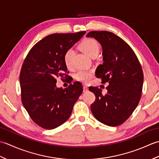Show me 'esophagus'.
I'll return each mask as SVG.
<instances>
[{"label":"esophagus","instance_id":"1","mask_svg":"<svg viewBox=\"0 0 159 159\" xmlns=\"http://www.w3.org/2000/svg\"><path fill=\"white\" fill-rule=\"evenodd\" d=\"M87 91H88V87L86 85H84L83 86V92H87Z\"/></svg>","mask_w":159,"mask_h":159}]
</instances>
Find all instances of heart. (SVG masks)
Instances as JSON below:
<instances>
[{
	"mask_svg": "<svg viewBox=\"0 0 159 159\" xmlns=\"http://www.w3.org/2000/svg\"><path fill=\"white\" fill-rule=\"evenodd\" d=\"M80 49L87 54L89 57H93L94 55H98L99 52L100 47L99 44L95 39H86L80 43ZM74 54V50L72 48H69L66 50L64 55V63L66 66L69 67L71 64V59ZM93 75V72L92 70H79L75 74L76 79L83 83H88L92 79Z\"/></svg>",
	"mask_w": 159,
	"mask_h": 159,
	"instance_id": "b5f03b06",
	"label": "heart"
}]
</instances>
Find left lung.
<instances>
[{
	"label": "left lung",
	"mask_w": 159,
	"mask_h": 159,
	"mask_svg": "<svg viewBox=\"0 0 159 159\" xmlns=\"http://www.w3.org/2000/svg\"><path fill=\"white\" fill-rule=\"evenodd\" d=\"M87 37L95 38L102 46L104 63L98 67L96 75L102 83H109L104 95L98 87H89L96 96L91 111L101 123L119 126L128 119L139 102L143 83L142 67L130 46L114 33L95 31Z\"/></svg>",
	"instance_id": "left-lung-1"
}]
</instances>
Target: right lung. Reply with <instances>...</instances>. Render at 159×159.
<instances>
[{"mask_svg":"<svg viewBox=\"0 0 159 159\" xmlns=\"http://www.w3.org/2000/svg\"><path fill=\"white\" fill-rule=\"evenodd\" d=\"M85 34V31L49 35L32 47L24 61L20 74L22 102L40 127L54 129L63 124L81 95L80 82L57 88L56 78L68 76L65 74L64 55Z\"/></svg>","mask_w":159,"mask_h":159,"instance_id":"obj_1","label":"right lung"}]
</instances>
